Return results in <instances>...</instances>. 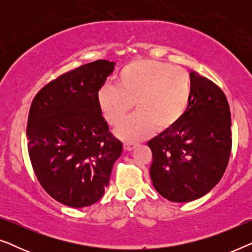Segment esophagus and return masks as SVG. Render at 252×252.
Masks as SVG:
<instances>
[{"mask_svg":"<svg viewBox=\"0 0 252 252\" xmlns=\"http://www.w3.org/2000/svg\"><path fill=\"white\" fill-rule=\"evenodd\" d=\"M136 147V143L133 142H124V149L126 151H132Z\"/></svg>","mask_w":252,"mask_h":252,"instance_id":"34e87169","label":"esophagus"}]
</instances>
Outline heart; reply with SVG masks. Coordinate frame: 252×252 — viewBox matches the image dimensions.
I'll return each mask as SVG.
<instances>
[{"instance_id":"b5f03b06","label":"heart","mask_w":252,"mask_h":252,"mask_svg":"<svg viewBox=\"0 0 252 252\" xmlns=\"http://www.w3.org/2000/svg\"><path fill=\"white\" fill-rule=\"evenodd\" d=\"M190 75L179 66L153 60H136L116 75V86L104 85L97 92V104L106 122L116 126L135 103L137 112L120 124L116 134L134 142L155 129L173 128L189 108Z\"/></svg>"}]
</instances>
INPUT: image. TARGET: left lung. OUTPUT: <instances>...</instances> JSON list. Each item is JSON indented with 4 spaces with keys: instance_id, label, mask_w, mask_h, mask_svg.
I'll return each instance as SVG.
<instances>
[{
    "instance_id": "left-lung-1",
    "label": "left lung",
    "mask_w": 252,
    "mask_h": 252,
    "mask_svg": "<svg viewBox=\"0 0 252 252\" xmlns=\"http://www.w3.org/2000/svg\"><path fill=\"white\" fill-rule=\"evenodd\" d=\"M189 74L192 92L185 117L148 142L154 187L164 198L178 203L195 201L218 184L232 148L225 94L205 77L194 71Z\"/></svg>"
}]
</instances>
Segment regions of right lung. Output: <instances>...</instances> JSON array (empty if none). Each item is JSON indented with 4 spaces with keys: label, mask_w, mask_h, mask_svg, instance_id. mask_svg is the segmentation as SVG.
<instances>
[{
    "label": "right lung",
    "mask_w": 252,
    "mask_h": 252,
    "mask_svg": "<svg viewBox=\"0 0 252 252\" xmlns=\"http://www.w3.org/2000/svg\"><path fill=\"white\" fill-rule=\"evenodd\" d=\"M115 65L99 60L74 68L44 86L31 105L33 170L44 190L71 208L89 206L104 195L123 153L97 104V92Z\"/></svg>",
    "instance_id": "right-lung-1"
}]
</instances>
